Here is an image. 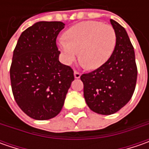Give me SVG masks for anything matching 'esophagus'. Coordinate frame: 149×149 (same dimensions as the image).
<instances>
[{
	"mask_svg": "<svg viewBox=\"0 0 149 149\" xmlns=\"http://www.w3.org/2000/svg\"><path fill=\"white\" fill-rule=\"evenodd\" d=\"M74 78H75V79H79V78L80 77V73H79V72H78L77 70H74Z\"/></svg>",
	"mask_w": 149,
	"mask_h": 149,
	"instance_id": "1",
	"label": "esophagus"
}]
</instances>
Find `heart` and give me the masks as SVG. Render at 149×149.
Instances as JSON below:
<instances>
[{
    "label": "heart",
    "instance_id": "heart-1",
    "mask_svg": "<svg viewBox=\"0 0 149 149\" xmlns=\"http://www.w3.org/2000/svg\"><path fill=\"white\" fill-rule=\"evenodd\" d=\"M65 40L59 41V47L67 64L76 59L89 70L104 65L114 51L117 36L113 26L100 21H82L69 28L64 34Z\"/></svg>",
    "mask_w": 149,
    "mask_h": 149
}]
</instances>
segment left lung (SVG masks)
I'll return each mask as SVG.
<instances>
[{
  "label": "left lung",
  "mask_w": 149,
  "mask_h": 149,
  "mask_svg": "<svg viewBox=\"0 0 149 149\" xmlns=\"http://www.w3.org/2000/svg\"><path fill=\"white\" fill-rule=\"evenodd\" d=\"M110 23L117 36L110 59L94 71L80 76L86 104L92 111L104 115L116 113L129 102L138 75L134 49L127 32L115 20H110Z\"/></svg>",
  "instance_id": "8db88e82"
}]
</instances>
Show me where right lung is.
Here are the masks:
<instances>
[{
  "label": "right lung",
  "instance_id": "add662e5",
  "mask_svg": "<svg viewBox=\"0 0 149 149\" xmlns=\"http://www.w3.org/2000/svg\"><path fill=\"white\" fill-rule=\"evenodd\" d=\"M61 21H40L21 33L10 69L11 89L20 109L29 117L46 120L61 110L74 79L70 66L59 61L57 36Z\"/></svg>",
  "mask_w": 149,
  "mask_h": 149
}]
</instances>
